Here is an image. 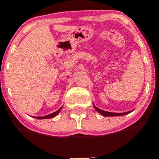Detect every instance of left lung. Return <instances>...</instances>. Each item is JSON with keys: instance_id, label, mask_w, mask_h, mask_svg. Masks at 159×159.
I'll use <instances>...</instances> for the list:
<instances>
[{"instance_id": "8db88e82", "label": "left lung", "mask_w": 159, "mask_h": 159, "mask_svg": "<svg viewBox=\"0 0 159 159\" xmlns=\"http://www.w3.org/2000/svg\"><path fill=\"white\" fill-rule=\"evenodd\" d=\"M93 107H94V108L96 109V111H98L100 114H101L104 116H124V115L128 114V113H130L131 111H126V112H123V113L109 112V111H104V110L99 109V108H97L95 105H93Z\"/></svg>"}]
</instances>
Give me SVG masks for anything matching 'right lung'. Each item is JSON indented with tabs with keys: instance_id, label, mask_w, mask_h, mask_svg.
Here are the masks:
<instances>
[{
	"instance_id": "add662e5",
	"label": "right lung",
	"mask_w": 159,
	"mask_h": 159,
	"mask_svg": "<svg viewBox=\"0 0 159 159\" xmlns=\"http://www.w3.org/2000/svg\"><path fill=\"white\" fill-rule=\"evenodd\" d=\"M61 108H62V107H61V108H60L58 111H54V112L51 113V114H50V115H48V116H42V117H35V118L36 119H51V118H54V116H56L58 114V113L60 112V111H61Z\"/></svg>"
}]
</instances>
